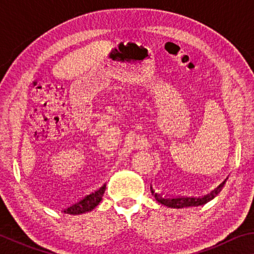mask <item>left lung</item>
Here are the masks:
<instances>
[{
  "instance_id": "1",
  "label": "left lung",
  "mask_w": 254,
  "mask_h": 254,
  "mask_svg": "<svg viewBox=\"0 0 254 254\" xmlns=\"http://www.w3.org/2000/svg\"><path fill=\"white\" fill-rule=\"evenodd\" d=\"M226 179L217 188H215L213 191H210L209 194L205 195V196H201V197H167V196L162 197V195L158 194V192L153 190L152 186L150 187V189H151V192H152V195L154 196V198H156L157 201H159V203L162 204V205L168 206V207H171V208L191 207V206L204 205V204L207 203V201L212 200L214 197L222 190V188H223V186H224Z\"/></svg>"
}]
</instances>
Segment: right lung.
I'll return each instance as SVG.
<instances>
[{"mask_svg":"<svg viewBox=\"0 0 254 254\" xmlns=\"http://www.w3.org/2000/svg\"><path fill=\"white\" fill-rule=\"evenodd\" d=\"M105 188H106V185L102 186L98 190L92 192L91 195L85 196L83 199L77 201V203L69 206L68 208H65L64 209V213L70 214V215H78V214H84L86 212H91L92 209L95 208L96 206L100 204V201L102 200V197L105 192Z\"/></svg>","mask_w":254,"mask_h":254,"instance_id":"add662e5","label":"right lung"}]
</instances>
